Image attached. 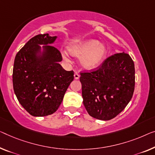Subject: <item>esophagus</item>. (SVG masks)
<instances>
[{
  "mask_svg": "<svg viewBox=\"0 0 155 155\" xmlns=\"http://www.w3.org/2000/svg\"><path fill=\"white\" fill-rule=\"evenodd\" d=\"M74 77L75 79H78V78H79V77H80V75H79V74H78V73L75 72L74 75Z\"/></svg>",
  "mask_w": 155,
  "mask_h": 155,
  "instance_id": "1",
  "label": "esophagus"
}]
</instances>
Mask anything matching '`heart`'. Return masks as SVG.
<instances>
[{
    "instance_id": "heart-1",
    "label": "heart",
    "mask_w": 155,
    "mask_h": 155,
    "mask_svg": "<svg viewBox=\"0 0 155 155\" xmlns=\"http://www.w3.org/2000/svg\"><path fill=\"white\" fill-rule=\"evenodd\" d=\"M69 51L74 56H81V65L87 70H92L100 65L107 51L103 44L94 40H89L71 46ZM63 58L65 61H69L66 53H63Z\"/></svg>"
}]
</instances>
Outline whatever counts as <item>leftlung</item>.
<instances>
[{
	"instance_id": "8db88e82",
	"label": "left lung",
	"mask_w": 155,
	"mask_h": 155,
	"mask_svg": "<svg viewBox=\"0 0 155 155\" xmlns=\"http://www.w3.org/2000/svg\"><path fill=\"white\" fill-rule=\"evenodd\" d=\"M80 74L83 102L88 114L94 118H114L132 98L134 63L126 53L112 55L96 70Z\"/></svg>"
}]
</instances>
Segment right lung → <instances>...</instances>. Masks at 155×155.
Returning a JSON list of instances; mask_svg holds the SVG:
<instances>
[{
    "mask_svg": "<svg viewBox=\"0 0 155 155\" xmlns=\"http://www.w3.org/2000/svg\"><path fill=\"white\" fill-rule=\"evenodd\" d=\"M57 37L48 33L32 38L16 55L13 88L21 105L33 116L42 117L58 110L74 80V71H66L59 62L60 51L53 46ZM39 44H44L41 51Z\"/></svg>",
    "mask_w": 155,
    "mask_h": 155,
    "instance_id": "add662e5",
    "label": "right lung"
}]
</instances>
